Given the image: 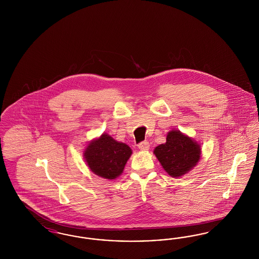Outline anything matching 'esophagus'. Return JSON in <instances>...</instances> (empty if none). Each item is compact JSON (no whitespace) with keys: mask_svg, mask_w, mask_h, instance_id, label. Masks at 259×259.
<instances>
[{"mask_svg":"<svg viewBox=\"0 0 259 259\" xmlns=\"http://www.w3.org/2000/svg\"><path fill=\"white\" fill-rule=\"evenodd\" d=\"M138 148H140L141 150H148V148H149V144H148V141L141 142V143L138 145Z\"/></svg>","mask_w":259,"mask_h":259,"instance_id":"esophagus-1","label":"esophagus"}]
</instances>
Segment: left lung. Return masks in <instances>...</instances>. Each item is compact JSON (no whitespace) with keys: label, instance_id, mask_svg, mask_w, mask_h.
I'll list each match as a JSON object with an SVG mask.
<instances>
[{"label":"left lung","instance_id":"8db88e82","mask_svg":"<svg viewBox=\"0 0 259 259\" xmlns=\"http://www.w3.org/2000/svg\"><path fill=\"white\" fill-rule=\"evenodd\" d=\"M154 154L166 172L172 178H179L197 164L201 148L192 139L179 130H172L167 135L166 143L155 148Z\"/></svg>","mask_w":259,"mask_h":259}]
</instances>
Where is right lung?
<instances>
[{"label": "right lung", "mask_w": 259, "mask_h": 259, "mask_svg": "<svg viewBox=\"0 0 259 259\" xmlns=\"http://www.w3.org/2000/svg\"><path fill=\"white\" fill-rule=\"evenodd\" d=\"M132 150L123 143H118L111 136L103 134L87 146L84 157L88 167L99 177L114 180L123 172Z\"/></svg>", "instance_id": "obj_1"}]
</instances>
